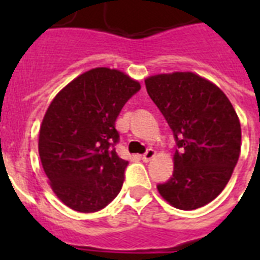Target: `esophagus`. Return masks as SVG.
Instances as JSON below:
<instances>
[{
    "mask_svg": "<svg viewBox=\"0 0 260 260\" xmlns=\"http://www.w3.org/2000/svg\"><path fill=\"white\" fill-rule=\"evenodd\" d=\"M154 156H155V151L152 150V148H148V150H147L146 152L143 154L142 159L144 160V162H150L151 159L154 158Z\"/></svg>",
    "mask_w": 260,
    "mask_h": 260,
    "instance_id": "esophagus-1",
    "label": "esophagus"
}]
</instances>
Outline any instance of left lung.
Here are the masks:
<instances>
[{
    "label": "left lung",
    "instance_id": "left-lung-1",
    "mask_svg": "<svg viewBox=\"0 0 260 260\" xmlns=\"http://www.w3.org/2000/svg\"><path fill=\"white\" fill-rule=\"evenodd\" d=\"M146 87L177 144L173 177L159 183V193L182 210L209 204L240 155L242 128L234 106L216 85L193 73L154 75Z\"/></svg>",
    "mask_w": 260,
    "mask_h": 260
}]
</instances>
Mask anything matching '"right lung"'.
Segmentation results:
<instances>
[{"mask_svg":"<svg viewBox=\"0 0 260 260\" xmlns=\"http://www.w3.org/2000/svg\"><path fill=\"white\" fill-rule=\"evenodd\" d=\"M140 90L118 70L98 67L67 85L51 102L39 134V155L51 187L71 209L91 213L121 190L128 162L116 152L114 122Z\"/></svg>","mask_w":260,"mask_h":260,"instance_id":"add662e5","label":"right lung"}]
</instances>
